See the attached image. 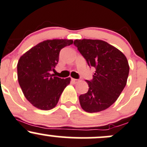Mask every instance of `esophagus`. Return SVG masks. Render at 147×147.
<instances>
[{"label": "esophagus", "instance_id": "esophagus-1", "mask_svg": "<svg viewBox=\"0 0 147 147\" xmlns=\"http://www.w3.org/2000/svg\"><path fill=\"white\" fill-rule=\"evenodd\" d=\"M71 81H73L74 84H77V83L79 82V80H78V79H76V78H71Z\"/></svg>", "mask_w": 147, "mask_h": 147}]
</instances>
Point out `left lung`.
Returning a JSON list of instances; mask_svg holds the SVG:
<instances>
[{
    "label": "left lung",
    "instance_id": "1",
    "mask_svg": "<svg viewBox=\"0 0 147 147\" xmlns=\"http://www.w3.org/2000/svg\"><path fill=\"white\" fill-rule=\"evenodd\" d=\"M74 45L89 66L96 69L93 78L87 81L88 91L79 96L80 105L87 113L102 111L117 100L125 87L129 66L125 54L105 41L76 40Z\"/></svg>",
    "mask_w": 147,
    "mask_h": 147
}]
</instances>
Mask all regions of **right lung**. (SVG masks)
Here are the masks:
<instances>
[{"mask_svg": "<svg viewBox=\"0 0 147 147\" xmlns=\"http://www.w3.org/2000/svg\"><path fill=\"white\" fill-rule=\"evenodd\" d=\"M71 40H47L37 44L21 56L18 63V79L27 100L33 106L49 110L57 105L65 88L70 84L56 76L54 71L62 48Z\"/></svg>", "mask_w": 147, "mask_h": 147, "instance_id": "obj_1", "label": "right lung"}]
</instances>
